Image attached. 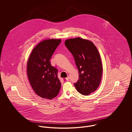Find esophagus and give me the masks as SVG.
<instances>
[{
    "label": "esophagus",
    "mask_w": 132,
    "mask_h": 132,
    "mask_svg": "<svg viewBox=\"0 0 132 132\" xmlns=\"http://www.w3.org/2000/svg\"><path fill=\"white\" fill-rule=\"evenodd\" d=\"M69 79H70V77H69V76H68V77L66 78V80L67 81H69Z\"/></svg>",
    "instance_id": "obj_1"
}]
</instances>
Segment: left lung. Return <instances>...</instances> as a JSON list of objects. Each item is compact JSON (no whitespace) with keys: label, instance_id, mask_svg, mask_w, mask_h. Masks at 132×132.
Returning a JSON list of instances; mask_svg holds the SVG:
<instances>
[{"label":"left lung","instance_id":"1","mask_svg":"<svg viewBox=\"0 0 132 132\" xmlns=\"http://www.w3.org/2000/svg\"><path fill=\"white\" fill-rule=\"evenodd\" d=\"M65 45L74 57L79 73L74 86L80 94L88 95L101 83L102 65L98 51L92 42L82 38L67 39Z\"/></svg>","mask_w":132,"mask_h":132}]
</instances>
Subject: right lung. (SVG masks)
Here are the masks:
<instances>
[{"mask_svg": "<svg viewBox=\"0 0 132 132\" xmlns=\"http://www.w3.org/2000/svg\"><path fill=\"white\" fill-rule=\"evenodd\" d=\"M61 39H46L32 51L27 63V74L33 90L43 98L56 97L61 88L57 69L52 66L50 59Z\"/></svg>", "mask_w": 132, "mask_h": 132, "instance_id": "add662e5", "label": "right lung"}]
</instances>
